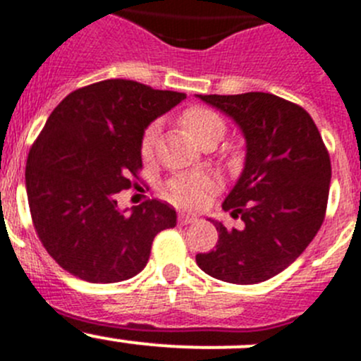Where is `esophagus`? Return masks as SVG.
Here are the masks:
<instances>
[{
  "label": "esophagus",
  "instance_id": "34e87169",
  "mask_svg": "<svg viewBox=\"0 0 361 361\" xmlns=\"http://www.w3.org/2000/svg\"><path fill=\"white\" fill-rule=\"evenodd\" d=\"M197 217L196 215H190V214H180V222L181 224H190V222H196Z\"/></svg>",
  "mask_w": 361,
  "mask_h": 361
}]
</instances>
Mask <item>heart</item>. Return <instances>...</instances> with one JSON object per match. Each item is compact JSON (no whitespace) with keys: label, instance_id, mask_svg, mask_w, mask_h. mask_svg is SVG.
Instances as JSON below:
<instances>
[{"label":"heart","instance_id":"b5f03b06","mask_svg":"<svg viewBox=\"0 0 361 361\" xmlns=\"http://www.w3.org/2000/svg\"><path fill=\"white\" fill-rule=\"evenodd\" d=\"M181 124L190 135L192 139L197 144L204 142H219L221 137L226 131V123L222 121L219 114L214 110L204 109V106H190L181 114ZM158 124L153 123L146 128L140 139V153L144 158L153 157L154 142H157ZM215 188L214 176L207 173H190V174H178L173 180L167 183V194L176 203L185 204V207H192L203 201L208 192Z\"/></svg>","mask_w":361,"mask_h":361}]
</instances>
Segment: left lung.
Segmentation results:
<instances>
[{
    "label": "left lung",
    "mask_w": 361,
    "mask_h": 361,
    "mask_svg": "<svg viewBox=\"0 0 361 361\" xmlns=\"http://www.w3.org/2000/svg\"><path fill=\"white\" fill-rule=\"evenodd\" d=\"M197 97L240 128L245 161L222 203L244 226L228 230L212 221L217 247L196 255V262L222 281H267L294 264L324 221L331 181L328 149L310 114L274 94Z\"/></svg>",
    "instance_id": "8db88e82"
}]
</instances>
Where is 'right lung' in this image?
<instances>
[{
	"instance_id": "1",
	"label": "right lung",
	"mask_w": 361,
	"mask_h": 361,
	"mask_svg": "<svg viewBox=\"0 0 361 361\" xmlns=\"http://www.w3.org/2000/svg\"><path fill=\"white\" fill-rule=\"evenodd\" d=\"M131 80H104L71 92L44 124L26 161V194L49 257L89 283L139 274L176 210L149 200L119 210L116 196L142 167L146 128L185 99Z\"/></svg>"
}]
</instances>
